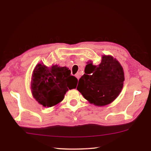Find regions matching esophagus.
Returning a JSON list of instances; mask_svg holds the SVG:
<instances>
[{
    "label": "esophagus",
    "mask_w": 151,
    "mask_h": 151,
    "mask_svg": "<svg viewBox=\"0 0 151 151\" xmlns=\"http://www.w3.org/2000/svg\"><path fill=\"white\" fill-rule=\"evenodd\" d=\"M75 76H76V78H77V79H79V78H80V77H81V76H80V74H79L78 73H77L76 74V75H75Z\"/></svg>",
    "instance_id": "obj_1"
}]
</instances>
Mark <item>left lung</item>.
<instances>
[{
    "label": "left lung",
    "instance_id": "left-lung-1",
    "mask_svg": "<svg viewBox=\"0 0 151 151\" xmlns=\"http://www.w3.org/2000/svg\"><path fill=\"white\" fill-rule=\"evenodd\" d=\"M85 74L78 81L77 90L89 103L98 106L110 104L119 95L123 86V68L110 55L102 56L100 64L87 62Z\"/></svg>",
    "mask_w": 151,
    "mask_h": 151
}]
</instances>
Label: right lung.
<instances>
[{"label": "right lung", "instance_id": "obj_1", "mask_svg": "<svg viewBox=\"0 0 151 151\" xmlns=\"http://www.w3.org/2000/svg\"><path fill=\"white\" fill-rule=\"evenodd\" d=\"M78 79L70 75L67 67L37 63L32 72L30 82L32 94L44 107H52L63 101L66 92L76 88Z\"/></svg>", "mask_w": 151, "mask_h": 151}]
</instances>
